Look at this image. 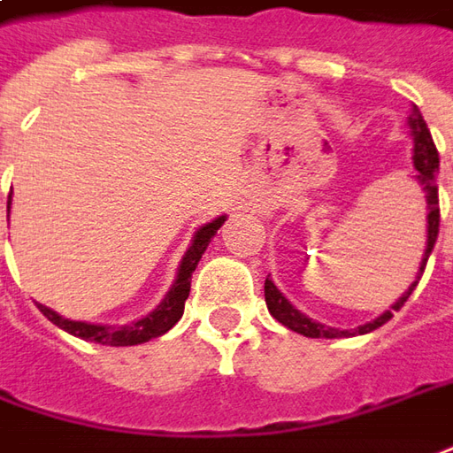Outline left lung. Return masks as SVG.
Wrapping results in <instances>:
<instances>
[{"label": "left lung", "instance_id": "left-lung-1", "mask_svg": "<svg viewBox=\"0 0 453 453\" xmlns=\"http://www.w3.org/2000/svg\"><path fill=\"white\" fill-rule=\"evenodd\" d=\"M410 130H411V140H414V170H417V182L422 185L424 196H426V249H424L422 264H419V271H417V279L411 283L407 291L402 293L397 298V303L392 305L389 311H385L382 316H377L375 320L365 323V326L355 327V330H340V327H330L318 323L313 318L303 316L298 308H293L291 301L283 296V293L276 288V283L271 279H266L264 283V296H266V305L268 313L279 320L280 326L291 327L296 333H301L305 338H350V335H365V333H372L380 326H385L392 313L399 311L402 305L407 303V298L411 296V291L417 288V283L422 279L424 266L429 261V254L436 244V236H439V187H436V173H439V152L434 148V140H432V133L429 127L424 123L422 113L417 105H411V115H410Z\"/></svg>", "mask_w": 453, "mask_h": 453}]
</instances>
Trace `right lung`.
I'll return each mask as SVG.
<instances>
[{
	"label": "right lung",
	"instance_id": "right-lung-1",
	"mask_svg": "<svg viewBox=\"0 0 453 453\" xmlns=\"http://www.w3.org/2000/svg\"><path fill=\"white\" fill-rule=\"evenodd\" d=\"M226 221V217H217L214 221H209L204 226H199L192 239V246L187 249V254L180 261L177 268V279H174L173 288L167 291V296L162 298V303L148 313L145 318L135 320L133 326H96V323H83V320H71V318L58 316L56 311L46 308L39 303V311L49 318L54 326H58L65 333L76 335L81 340H90V342H101V345H111V348H123V345H140L148 342L152 338L165 335L170 327L182 318L185 313V301L189 296V286H192V273H195L196 264L202 254L207 251L209 242L214 239V234L221 224Z\"/></svg>",
	"mask_w": 453,
	"mask_h": 453
}]
</instances>
